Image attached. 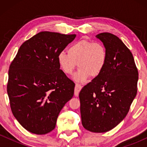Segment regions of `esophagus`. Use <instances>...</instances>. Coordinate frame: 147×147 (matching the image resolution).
Listing matches in <instances>:
<instances>
[{"instance_id": "obj_1", "label": "esophagus", "mask_w": 147, "mask_h": 147, "mask_svg": "<svg viewBox=\"0 0 147 147\" xmlns=\"http://www.w3.org/2000/svg\"><path fill=\"white\" fill-rule=\"evenodd\" d=\"M82 86L80 85V84H75V96H78L79 95V92H80V90H82Z\"/></svg>"}]
</instances>
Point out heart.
I'll use <instances>...</instances> for the list:
<instances>
[{
  "mask_svg": "<svg viewBox=\"0 0 147 147\" xmlns=\"http://www.w3.org/2000/svg\"><path fill=\"white\" fill-rule=\"evenodd\" d=\"M60 68L66 75H72L78 64V72L74 79L84 82L90 77H98L107 62V52L102 43L81 39L71 44L68 53L62 51L57 56Z\"/></svg>",
  "mask_w": 147,
  "mask_h": 147,
  "instance_id": "b5f03b06",
  "label": "heart"
}]
</instances>
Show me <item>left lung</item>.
<instances>
[{
	"instance_id": "8db88e82",
	"label": "left lung",
	"mask_w": 147,
	"mask_h": 147,
	"mask_svg": "<svg viewBox=\"0 0 147 147\" xmlns=\"http://www.w3.org/2000/svg\"><path fill=\"white\" fill-rule=\"evenodd\" d=\"M107 52V62L98 77L79 92L82 125L88 131L104 133L126 117L137 94L138 68L131 52L115 35L96 36Z\"/></svg>"
}]
</instances>
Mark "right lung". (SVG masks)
<instances>
[{
  "mask_svg": "<svg viewBox=\"0 0 147 147\" xmlns=\"http://www.w3.org/2000/svg\"><path fill=\"white\" fill-rule=\"evenodd\" d=\"M76 34L41 32L25 41L9 66L7 86L13 115L27 131L46 134L73 97L75 84L60 69L57 56Z\"/></svg>",
  "mask_w": 147,
  "mask_h": 147,
  "instance_id": "right-lung-1",
  "label": "right lung"
}]
</instances>
